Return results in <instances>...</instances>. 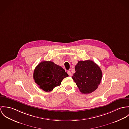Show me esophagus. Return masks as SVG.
Here are the masks:
<instances>
[{
	"instance_id": "obj_1",
	"label": "esophagus",
	"mask_w": 129,
	"mask_h": 129,
	"mask_svg": "<svg viewBox=\"0 0 129 129\" xmlns=\"http://www.w3.org/2000/svg\"><path fill=\"white\" fill-rule=\"evenodd\" d=\"M67 73H68V74L69 75V76H71L72 73L71 72L68 71L67 72Z\"/></svg>"
}]
</instances>
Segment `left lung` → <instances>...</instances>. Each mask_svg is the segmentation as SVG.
Segmentation results:
<instances>
[{
    "instance_id": "left-lung-1",
    "label": "left lung",
    "mask_w": 129,
    "mask_h": 129,
    "mask_svg": "<svg viewBox=\"0 0 129 129\" xmlns=\"http://www.w3.org/2000/svg\"><path fill=\"white\" fill-rule=\"evenodd\" d=\"M75 71L72 78L82 93L88 94L98 88L102 74L95 63L90 60L79 61L75 66Z\"/></svg>"
}]
</instances>
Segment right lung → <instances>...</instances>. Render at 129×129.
<instances>
[{
  "instance_id": "1",
  "label": "right lung",
  "mask_w": 129,
  "mask_h": 129,
  "mask_svg": "<svg viewBox=\"0 0 129 129\" xmlns=\"http://www.w3.org/2000/svg\"><path fill=\"white\" fill-rule=\"evenodd\" d=\"M68 75L61 66L51 61H44L36 67L33 74L35 82L39 87L49 92L58 86Z\"/></svg>"
}]
</instances>
